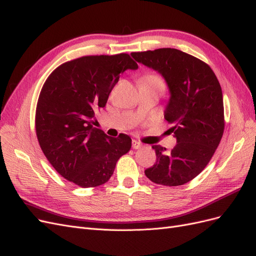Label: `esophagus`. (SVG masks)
<instances>
[{
  "label": "esophagus",
  "mask_w": 256,
  "mask_h": 256,
  "mask_svg": "<svg viewBox=\"0 0 256 256\" xmlns=\"http://www.w3.org/2000/svg\"><path fill=\"white\" fill-rule=\"evenodd\" d=\"M132 147H134V150H138V148H141V147H142V144L140 142L134 140L132 141Z\"/></svg>",
  "instance_id": "1"
}]
</instances>
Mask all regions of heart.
I'll use <instances>...</instances> for the list:
<instances>
[{
    "label": "heart",
    "instance_id": "1",
    "mask_svg": "<svg viewBox=\"0 0 256 256\" xmlns=\"http://www.w3.org/2000/svg\"><path fill=\"white\" fill-rule=\"evenodd\" d=\"M141 84H152L157 85L161 90L164 88V81L161 78L160 76L154 74H147L142 76Z\"/></svg>",
    "mask_w": 256,
    "mask_h": 256
}]
</instances>
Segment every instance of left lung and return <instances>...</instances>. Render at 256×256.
Here are the masks:
<instances>
[{"instance_id":"8db88e82","label":"left lung","mask_w":256,"mask_h":256,"mask_svg":"<svg viewBox=\"0 0 256 256\" xmlns=\"http://www.w3.org/2000/svg\"><path fill=\"white\" fill-rule=\"evenodd\" d=\"M132 58L164 76L170 100L164 118L177 144L172 150L154 145L156 164L145 170L158 184L182 186L192 180L210 161L224 131L220 83L203 60L172 48L132 52Z\"/></svg>"}]
</instances>
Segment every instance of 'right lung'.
<instances>
[{"label":"right lung","mask_w":256,"mask_h":256,"mask_svg":"<svg viewBox=\"0 0 256 256\" xmlns=\"http://www.w3.org/2000/svg\"><path fill=\"white\" fill-rule=\"evenodd\" d=\"M127 69H138L127 53L82 56L58 66L42 88L35 115L40 148L58 174L82 188L109 180L131 148L129 136L111 138L92 126Z\"/></svg>","instance_id":"1"}]
</instances>
